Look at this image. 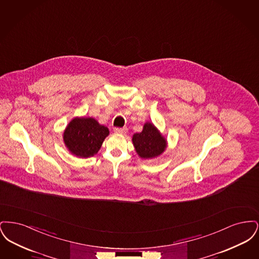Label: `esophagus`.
Returning a JSON list of instances; mask_svg holds the SVG:
<instances>
[{"mask_svg":"<svg viewBox=\"0 0 259 259\" xmlns=\"http://www.w3.org/2000/svg\"><path fill=\"white\" fill-rule=\"evenodd\" d=\"M113 131H114L115 133H117V134H124V133H126L127 129H126V128H118V127H115V128L113 129Z\"/></svg>","mask_w":259,"mask_h":259,"instance_id":"34e87169","label":"esophagus"}]
</instances>
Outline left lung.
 I'll return each instance as SVG.
<instances>
[{"label": "left lung", "mask_w": 259, "mask_h": 259, "mask_svg": "<svg viewBox=\"0 0 259 259\" xmlns=\"http://www.w3.org/2000/svg\"><path fill=\"white\" fill-rule=\"evenodd\" d=\"M133 144L137 153L142 158H153L164 151L166 148V141L159 134L154 125L146 123L141 133L133 136Z\"/></svg>", "instance_id": "8db88e82"}]
</instances>
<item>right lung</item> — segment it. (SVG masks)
<instances>
[{
  "instance_id": "add662e5",
  "label": "right lung",
  "mask_w": 259,
  "mask_h": 259,
  "mask_svg": "<svg viewBox=\"0 0 259 259\" xmlns=\"http://www.w3.org/2000/svg\"><path fill=\"white\" fill-rule=\"evenodd\" d=\"M109 129L91 117L74 118L64 132V142L69 150L79 157L93 156L98 152Z\"/></svg>"
}]
</instances>
